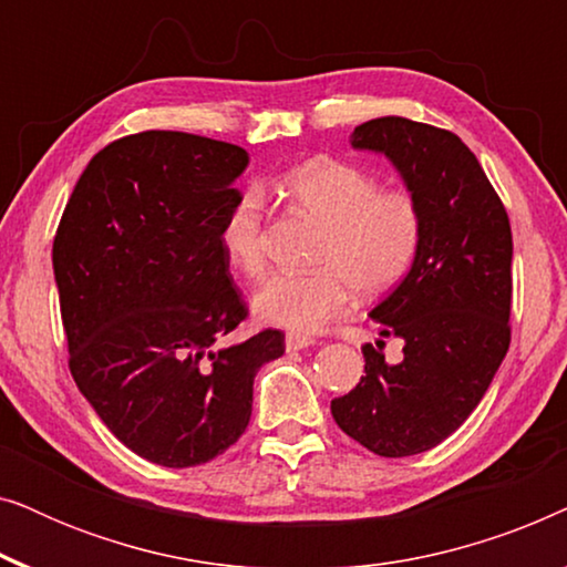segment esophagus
<instances>
[{"label":"esophagus","instance_id":"1","mask_svg":"<svg viewBox=\"0 0 567 567\" xmlns=\"http://www.w3.org/2000/svg\"><path fill=\"white\" fill-rule=\"evenodd\" d=\"M315 343H317L315 338L301 336V332H289V336H286V348H289V351H301V348H309Z\"/></svg>","mask_w":567,"mask_h":567}]
</instances>
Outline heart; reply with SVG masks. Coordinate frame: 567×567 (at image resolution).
<instances>
[{"label": "heart", "instance_id": "obj_1", "mask_svg": "<svg viewBox=\"0 0 567 567\" xmlns=\"http://www.w3.org/2000/svg\"><path fill=\"white\" fill-rule=\"evenodd\" d=\"M299 214L320 224L307 274H276L255 291L260 320L293 332H315L346 312L351 293L377 299L405 281L421 255L425 216L408 190H382L367 169L340 159L307 162L281 181ZM266 208L247 188L224 216L219 239L239 274L258 278Z\"/></svg>", "mask_w": 567, "mask_h": 567}]
</instances>
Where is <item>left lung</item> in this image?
<instances>
[{"mask_svg": "<svg viewBox=\"0 0 567 567\" xmlns=\"http://www.w3.org/2000/svg\"><path fill=\"white\" fill-rule=\"evenodd\" d=\"M355 150L382 152L425 216L405 281L371 309L382 338H402L400 363L363 346L367 377L330 402L340 431L379 456L429 452L467 421L511 343L506 206L460 136L398 115L355 126Z\"/></svg>", "mask_w": 567, "mask_h": 567, "instance_id": "obj_1", "label": "left lung"}]
</instances>
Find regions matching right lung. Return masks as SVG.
<instances>
[{"instance_id":"add662e5","label":"right lung","mask_w":567,"mask_h":567,"mask_svg":"<svg viewBox=\"0 0 567 567\" xmlns=\"http://www.w3.org/2000/svg\"><path fill=\"white\" fill-rule=\"evenodd\" d=\"M247 165L237 144L142 131L90 159L53 237L69 371L115 439L162 467L227 452L284 332L216 343L250 309L219 229Z\"/></svg>"}]
</instances>
